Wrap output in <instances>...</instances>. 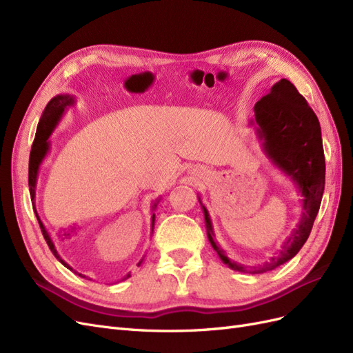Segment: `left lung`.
Listing matches in <instances>:
<instances>
[{
  "label": "left lung",
  "mask_w": 353,
  "mask_h": 353,
  "mask_svg": "<svg viewBox=\"0 0 353 353\" xmlns=\"http://www.w3.org/2000/svg\"><path fill=\"white\" fill-rule=\"evenodd\" d=\"M249 123L256 128L263 154L292 181L301 196V219L296 228L268 261L248 266L228 258L215 240L210 215L200 196L199 203L205 215L209 243L219 259L234 271L263 274L294 258L311 234L324 193L325 157L318 117L288 79L275 82L270 94L254 104V117Z\"/></svg>",
  "instance_id": "1"
}]
</instances>
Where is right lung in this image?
<instances>
[{"label":"right lung","mask_w":353,"mask_h":353,"mask_svg":"<svg viewBox=\"0 0 353 353\" xmlns=\"http://www.w3.org/2000/svg\"><path fill=\"white\" fill-rule=\"evenodd\" d=\"M77 104V97L74 95H70V94H59L56 95V97H52L48 104L46 105L44 112H42L41 114V119L38 122V128H37V135H35V141L34 144H32V150H30V156H29V193H30V200H32V206H34V212L37 215V219L39 222V227L42 230V234H44V239L48 244L50 250L52 252V254L56 256L57 261L61 262V265H65L68 270L73 271L77 275L82 276V279H87V276L79 274L78 271H74L72 266L61 259V256L59 254L56 245H54V241H52L50 232L46 230V225L42 223L38 212H37V206H35V196H37V181H38V172H39V168L42 165V162H44V159L47 157L48 152H50V147H51V143L48 138L51 137V134L54 132V130L57 128V125L60 123V121L63 119V116L66 114L68 109L72 108V105ZM160 201V197L156 199V201L153 203L152 206V210H156L157 205ZM154 219H156V215L153 213L152 215V232H153V228H154ZM144 261V256L143 259L138 262L137 265L140 266ZM131 276V272H128L122 280H126L130 279Z\"/></svg>","instance_id":"obj_1"}]
</instances>
